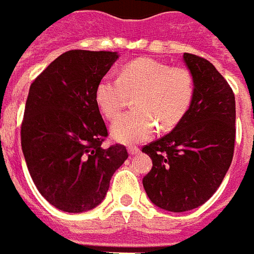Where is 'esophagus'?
Instances as JSON below:
<instances>
[{"instance_id": "obj_1", "label": "esophagus", "mask_w": 254, "mask_h": 254, "mask_svg": "<svg viewBox=\"0 0 254 254\" xmlns=\"http://www.w3.org/2000/svg\"><path fill=\"white\" fill-rule=\"evenodd\" d=\"M139 152H140V150H139V147H136V146H131V147H128L129 155H136Z\"/></svg>"}]
</instances>
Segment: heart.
Wrapping results in <instances>:
<instances>
[{
  "label": "heart",
  "mask_w": 254,
  "mask_h": 254,
  "mask_svg": "<svg viewBox=\"0 0 254 254\" xmlns=\"http://www.w3.org/2000/svg\"><path fill=\"white\" fill-rule=\"evenodd\" d=\"M194 92L191 73L154 59H138L120 70L119 79L104 76L95 88V100L108 119H114L135 96L136 111L119 116L112 123L116 142L134 144L147 140L158 127L170 129L186 115Z\"/></svg>",
  "instance_id": "b5f03b06"
}]
</instances>
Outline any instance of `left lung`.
I'll return each instance as SVG.
<instances>
[{
	"mask_svg": "<svg viewBox=\"0 0 254 254\" xmlns=\"http://www.w3.org/2000/svg\"><path fill=\"white\" fill-rule=\"evenodd\" d=\"M194 92L186 115L163 138L142 148L152 159L143 188L155 206L173 213L201 206L228 173L236 139V100L206 59L185 53Z\"/></svg>",
	"mask_w": 254,
	"mask_h": 254,
	"instance_id": "left-lung-1",
	"label": "left lung"
}]
</instances>
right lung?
I'll list each match as a JSON object with an SVG mask.
<instances>
[{"instance_id": "1", "label": "right lung", "mask_w": 254, "mask_h": 254, "mask_svg": "<svg viewBox=\"0 0 254 254\" xmlns=\"http://www.w3.org/2000/svg\"><path fill=\"white\" fill-rule=\"evenodd\" d=\"M118 59V52L68 51L30 85L21 147L36 188L59 210L98 206L128 158L122 144L102 147L108 132L95 100L96 85Z\"/></svg>"}]
</instances>
